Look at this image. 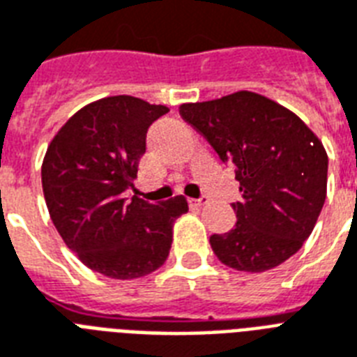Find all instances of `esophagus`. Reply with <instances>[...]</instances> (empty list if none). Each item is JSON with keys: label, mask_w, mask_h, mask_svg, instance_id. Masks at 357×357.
Returning a JSON list of instances; mask_svg holds the SVG:
<instances>
[{"label": "esophagus", "mask_w": 357, "mask_h": 357, "mask_svg": "<svg viewBox=\"0 0 357 357\" xmlns=\"http://www.w3.org/2000/svg\"><path fill=\"white\" fill-rule=\"evenodd\" d=\"M206 197H199V199H190V204H192V206H195V208H201V206H204V204H206Z\"/></svg>", "instance_id": "esophagus-1"}]
</instances>
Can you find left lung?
<instances>
[{
  "label": "left lung",
  "mask_w": 357,
  "mask_h": 357,
  "mask_svg": "<svg viewBox=\"0 0 357 357\" xmlns=\"http://www.w3.org/2000/svg\"><path fill=\"white\" fill-rule=\"evenodd\" d=\"M182 119L221 162L234 165L241 202L236 227L210 236L213 255L236 271L261 273L291 258L310 238L326 199L328 156L298 116L255 92L186 102Z\"/></svg>",
  "instance_id": "left-lung-1"
}]
</instances>
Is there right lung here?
<instances>
[{"label": "right lung", "instance_id": "1", "mask_svg": "<svg viewBox=\"0 0 357 357\" xmlns=\"http://www.w3.org/2000/svg\"><path fill=\"white\" fill-rule=\"evenodd\" d=\"M165 112L164 105L132 96L99 99L66 121L44 156L51 221L68 249L108 278L130 280L162 267L173 223L188 212L182 195L158 204L125 197L134 188L147 129Z\"/></svg>", "mask_w": 357, "mask_h": 357}]
</instances>
